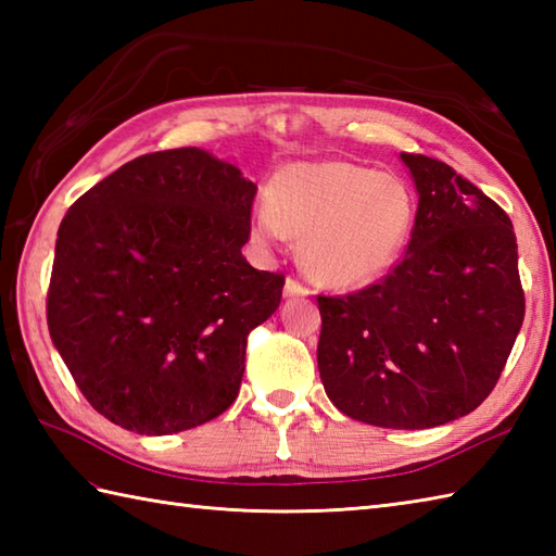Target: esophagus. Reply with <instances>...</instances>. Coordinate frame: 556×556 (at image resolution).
<instances>
[{"instance_id":"obj_1","label":"esophagus","mask_w":556,"mask_h":556,"mask_svg":"<svg viewBox=\"0 0 556 556\" xmlns=\"http://www.w3.org/2000/svg\"><path fill=\"white\" fill-rule=\"evenodd\" d=\"M308 293H311V289L305 287V285H301L299 279H293V277L287 279V285H285V296H287V299H293V296H308Z\"/></svg>"}]
</instances>
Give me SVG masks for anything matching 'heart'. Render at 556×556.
Returning <instances> with one entry per match:
<instances>
[{"mask_svg": "<svg viewBox=\"0 0 556 556\" xmlns=\"http://www.w3.org/2000/svg\"><path fill=\"white\" fill-rule=\"evenodd\" d=\"M413 224L416 200L399 176L349 162L287 164L253 212L255 239L271 245L299 236L303 269L329 289L384 277L404 255Z\"/></svg>", "mask_w": 556, "mask_h": 556, "instance_id": "heart-1", "label": "heart"}]
</instances>
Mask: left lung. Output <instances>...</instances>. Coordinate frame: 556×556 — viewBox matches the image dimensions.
Returning <instances> with one entry per match:
<instances>
[{
  "instance_id": "8db88e82",
  "label": "left lung",
  "mask_w": 556,
  "mask_h": 556,
  "mask_svg": "<svg viewBox=\"0 0 556 556\" xmlns=\"http://www.w3.org/2000/svg\"><path fill=\"white\" fill-rule=\"evenodd\" d=\"M418 191L406 255L375 285L317 296V368L349 418L425 430L497 384L526 299L509 215L448 164L401 152Z\"/></svg>"
}]
</instances>
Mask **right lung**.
I'll return each mask as SVG.
<instances>
[{
	"mask_svg": "<svg viewBox=\"0 0 556 556\" xmlns=\"http://www.w3.org/2000/svg\"><path fill=\"white\" fill-rule=\"evenodd\" d=\"M257 186L200 148L150 152L59 224L47 327L90 406L138 434L227 410L285 275L245 263Z\"/></svg>",
	"mask_w": 556,
	"mask_h": 556,
	"instance_id": "1",
	"label": "right lung"
}]
</instances>
